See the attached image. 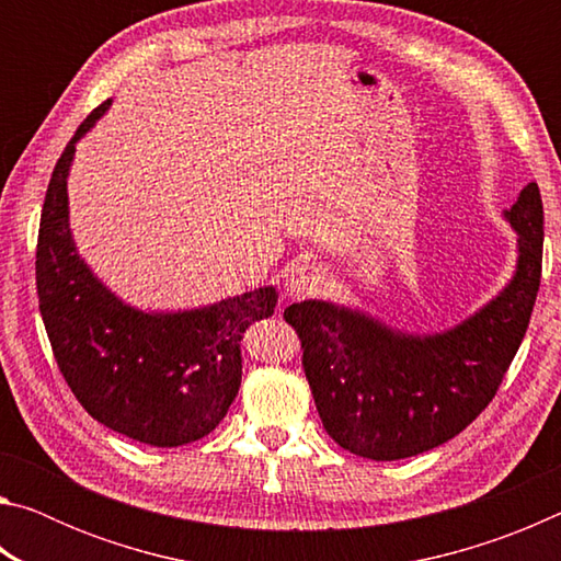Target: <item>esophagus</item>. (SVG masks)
<instances>
[{"label":"esophagus","instance_id":"34e87169","mask_svg":"<svg viewBox=\"0 0 561 561\" xmlns=\"http://www.w3.org/2000/svg\"><path fill=\"white\" fill-rule=\"evenodd\" d=\"M321 284H324V272L314 264H299L287 274V284H284V291H287L289 299H307L319 294Z\"/></svg>","mask_w":561,"mask_h":561}]
</instances>
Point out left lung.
Returning <instances> with one entry per match:
<instances>
[{
  "label": "left lung",
  "instance_id": "left-lung-1",
  "mask_svg": "<svg viewBox=\"0 0 561 561\" xmlns=\"http://www.w3.org/2000/svg\"><path fill=\"white\" fill-rule=\"evenodd\" d=\"M519 240L515 279L480 314L435 336H405L327 301L284 311L327 433L368 460L448 443L485 411L529 327L542 279L545 210L537 183L505 213Z\"/></svg>",
  "mask_w": 561,
  "mask_h": 561
}]
</instances>
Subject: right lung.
I'll list each match as a JSON object with an SVG mask.
<instances>
[{"mask_svg": "<svg viewBox=\"0 0 561 561\" xmlns=\"http://www.w3.org/2000/svg\"><path fill=\"white\" fill-rule=\"evenodd\" d=\"M111 101L73 133L46 187L36 240V294L64 381L87 413L126 438L178 448L213 433L242 381V339L270 319L277 289L183 314H144L126 307L76 254L66 207L73 144Z\"/></svg>", "mask_w": 561, "mask_h": 561, "instance_id": "obj_1", "label": "right lung"}]
</instances>
